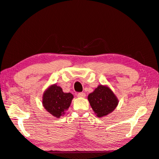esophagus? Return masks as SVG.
Listing matches in <instances>:
<instances>
[{
	"label": "esophagus",
	"instance_id": "esophagus-1",
	"mask_svg": "<svg viewBox=\"0 0 159 159\" xmlns=\"http://www.w3.org/2000/svg\"><path fill=\"white\" fill-rule=\"evenodd\" d=\"M77 97H79V98H84L86 97V94L84 93H79L77 94Z\"/></svg>",
	"mask_w": 159,
	"mask_h": 159
}]
</instances>
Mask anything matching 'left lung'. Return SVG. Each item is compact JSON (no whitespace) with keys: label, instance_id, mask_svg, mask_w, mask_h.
Listing matches in <instances>:
<instances>
[{"label":"left lung","instance_id":"8db88e82","mask_svg":"<svg viewBox=\"0 0 159 159\" xmlns=\"http://www.w3.org/2000/svg\"><path fill=\"white\" fill-rule=\"evenodd\" d=\"M88 100L98 117H103L115 111L119 100L112 90L106 85L100 84L90 93Z\"/></svg>","mask_w":159,"mask_h":159}]
</instances>
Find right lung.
Segmentation results:
<instances>
[{
    "instance_id": "obj_1",
    "label": "right lung",
    "mask_w": 159,
    "mask_h": 159,
    "mask_svg": "<svg viewBox=\"0 0 159 159\" xmlns=\"http://www.w3.org/2000/svg\"><path fill=\"white\" fill-rule=\"evenodd\" d=\"M73 95L70 93H64L56 84L48 87L43 95V105L45 110L56 118L65 114L70 106Z\"/></svg>"
}]
</instances>
